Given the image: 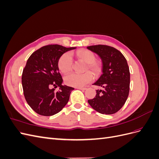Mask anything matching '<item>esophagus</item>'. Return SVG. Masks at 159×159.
I'll use <instances>...</instances> for the list:
<instances>
[{"instance_id":"1","label":"esophagus","mask_w":159,"mask_h":159,"mask_svg":"<svg viewBox=\"0 0 159 159\" xmlns=\"http://www.w3.org/2000/svg\"><path fill=\"white\" fill-rule=\"evenodd\" d=\"M76 88L78 89H80V90H83V91H85L86 89L85 88H81V87H78V88Z\"/></svg>"}]
</instances>
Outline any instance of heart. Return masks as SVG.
<instances>
[{
    "label": "heart",
    "instance_id": "b5f03b06",
    "mask_svg": "<svg viewBox=\"0 0 159 159\" xmlns=\"http://www.w3.org/2000/svg\"><path fill=\"white\" fill-rule=\"evenodd\" d=\"M79 58L87 63L85 70H90L94 75H98L102 71V64L95 60L94 53L89 50H80L76 52ZM74 60L71 53L66 52L62 55L58 60V68L62 73H68L73 68ZM93 79V75L91 71H86L84 74L71 73L65 77V82L67 85L74 87H83L91 82Z\"/></svg>",
    "mask_w": 159,
    "mask_h": 159
}]
</instances>
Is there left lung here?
Returning <instances> with one entry per match:
<instances>
[{
	"mask_svg": "<svg viewBox=\"0 0 159 159\" xmlns=\"http://www.w3.org/2000/svg\"><path fill=\"white\" fill-rule=\"evenodd\" d=\"M102 61V72L93 85L99 86L95 97L88 103L102 114L117 113L127 101L129 93L130 72L125 57L118 50L107 45L88 46Z\"/></svg>",
	"mask_w": 159,
	"mask_h": 159,
	"instance_id": "obj_1",
	"label": "left lung"
}]
</instances>
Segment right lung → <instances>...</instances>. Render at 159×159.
I'll list each match as a JSON object with an SVG mask.
<instances>
[{
    "instance_id": "obj_1",
    "label": "right lung",
    "mask_w": 159,
    "mask_h": 159,
    "mask_svg": "<svg viewBox=\"0 0 159 159\" xmlns=\"http://www.w3.org/2000/svg\"><path fill=\"white\" fill-rule=\"evenodd\" d=\"M75 48L47 45L33 52L28 59L22 75L23 92L28 104L38 114L51 116L68 103L74 88L61 85L58 60L65 52ZM52 86H58L60 89L55 92Z\"/></svg>"
}]
</instances>
